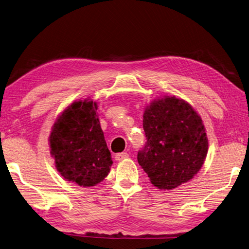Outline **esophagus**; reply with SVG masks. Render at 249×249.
<instances>
[{
    "instance_id": "obj_1",
    "label": "esophagus",
    "mask_w": 249,
    "mask_h": 249,
    "mask_svg": "<svg viewBox=\"0 0 249 249\" xmlns=\"http://www.w3.org/2000/svg\"><path fill=\"white\" fill-rule=\"evenodd\" d=\"M126 158H129V154L126 152H120V153H117L115 156V160L116 161H124V160H125Z\"/></svg>"
}]
</instances>
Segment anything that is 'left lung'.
Here are the masks:
<instances>
[{"mask_svg": "<svg viewBox=\"0 0 249 249\" xmlns=\"http://www.w3.org/2000/svg\"><path fill=\"white\" fill-rule=\"evenodd\" d=\"M142 126L147 142L137 161L151 183L173 190L194 178L207 158L209 142L191 104L175 96L156 99L145 108Z\"/></svg>", "mask_w": 249, "mask_h": 249, "instance_id": "left-lung-1", "label": "left lung"}]
</instances>
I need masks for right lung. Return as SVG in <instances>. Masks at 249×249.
<instances>
[{
    "label": "right lung",
    "mask_w": 249,
    "mask_h": 249,
    "mask_svg": "<svg viewBox=\"0 0 249 249\" xmlns=\"http://www.w3.org/2000/svg\"><path fill=\"white\" fill-rule=\"evenodd\" d=\"M97 109L90 99L73 102L55 120L49 136L57 171L83 187L100 183L113 164Z\"/></svg>",
    "instance_id": "1"
}]
</instances>
